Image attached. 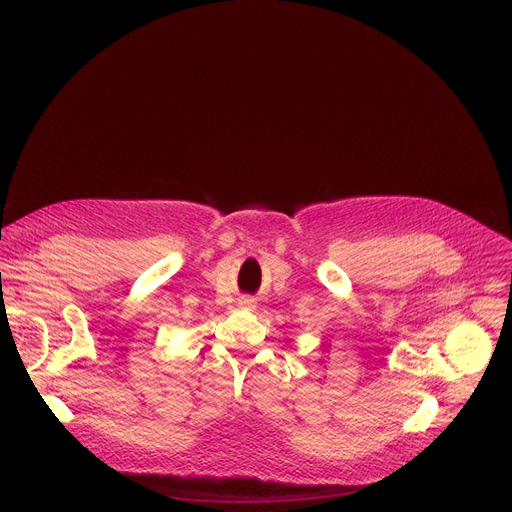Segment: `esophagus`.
Returning <instances> with one entry per match:
<instances>
[{"label": "esophagus", "instance_id": "1", "mask_svg": "<svg viewBox=\"0 0 512 512\" xmlns=\"http://www.w3.org/2000/svg\"><path fill=\"white\" fill-rule=\"evenodd\" d=\"M243 306H247V308H253V300H243Z\"/></svg>", "mask_w": 512, "mask_h": 512}]
</instances>
